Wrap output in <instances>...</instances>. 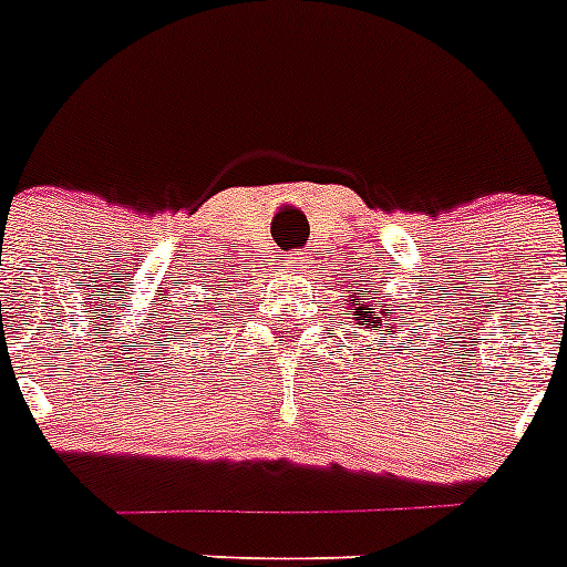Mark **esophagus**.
<instances>
[{
	"label": "esophagus",
	"mask_w": 567,
	"mask_h": 567,
	"mask_svg": "<svg viewBox=\"0 0 567 567\" xmlns=\"http://www.w3.org/2000/svg\"><path fill=\"white\" fill-rule=\"evenodd\" d=\"M279 262H282L288 270H299V268H305V256H302V250H288V254L279 256Z\"/></svg>",
	"instance_id": "1"
}]
</instances>
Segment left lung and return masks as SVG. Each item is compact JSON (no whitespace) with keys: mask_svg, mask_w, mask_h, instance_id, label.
Instances as JSON below:
<instances>
[{"mask_svg":"<svg viewBox=\"0 0 567 567\" xmlns=\"http://www.w3.org/2000/svg\"><path fill=\"white\" fill-rule=\"evenodd\" d=\"M362 293H368V297H351L348 299V313H351V319L357 324H365V328H371L373 333H385V337H405L408 344H416L413 339L422 337V328H425V322H416V317H405V305L393 302L385 305V299L379 297V290L373 288H365ZM427 322H433V317H427ZM377 342V339H373ZM405 342H400V348ZM425 342V339H422Z\"/></svg>","mask_w":567,"mask_h":567,"instance_id":"left-lung-1","label":"left lung"}]
</instances>
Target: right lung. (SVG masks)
Returning <instances> with one entry per match:
<instances>
[{
    "label": "right lung",
    "mask_w": 567,
    "mask_h": 567,
    "mask_svg": "<svg viewBox=\"0 0 567 567\" xmlns=\"http://www.w3.org/2000/svg\"><path fill=\"white\" fill-rule=\"evenodd\" d=\"M217 293L214 295L213 290ZM210 293H205V302L188 305L185 311L176 313V339L174 344H188V348H205V344H214L219 339L228 337V328H234L239 311L234 308L230 299H225L219 290L210 288Z\"/></svg>",
    "instance_id": "1"
}]
</instances>
